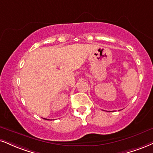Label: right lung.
<instances>
[{
	"label": "right lung",
	"instance_id": "1",
	"mask_svg": "<svg viewBox=\"0 0 153 153\" xmlns=\"http://www.w3.org/2000/svg\"><path fill=\"white\" fill-rule=\"evenodd\" d=\"M44 119H45V120H50V119H47V118H44Z\"/></svg>",
	"mask_w": 153,
	"mask_h": 153
}]
</instances>
